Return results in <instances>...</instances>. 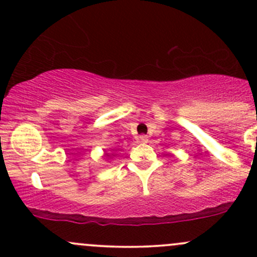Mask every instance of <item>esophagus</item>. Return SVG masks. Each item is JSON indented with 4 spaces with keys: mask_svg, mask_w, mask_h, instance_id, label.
Returning <instances> with one entry per match:
<instances>
[{
    "mask_svg": "<svg viewBox=\"0 0 257 257\" xmlns=\"http://www.w3.org/2000/svg\"><path fill=\"white\" fill-rule=\"evenodd\" d=\"M148 141H149V138H148L147 136H141V137H139V142H142V143H147Z\"/></svg>",
    "mask_w": 257,
    "mask_h": 257,
    "instance_id": "esophagus-1",
    "label": "esophagus"
}]
</instances>
